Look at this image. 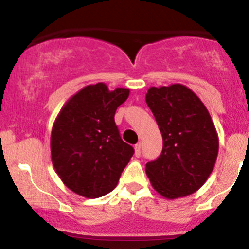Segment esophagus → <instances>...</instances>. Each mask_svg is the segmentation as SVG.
Returning <instances> with one entry per match:
<instances>
[{
    "mask_svg": "<svg viewBox=\"0 0 249 249\" xmlns=\"http://www.w3.org/2000/svg\"><path fill=\"white\" fill-rule=\"evenodd\" d=\"M141 155V142H138L135 145V156H140Z\"/></svg>",
    "mask_w": 249,
    "mask_h": 249,
    "instance_id": "1",
    "label": "esophagus"
}]
</instances>
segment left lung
<instances>
[{
	"mask_svg": "<svg viewBox=\"0 0 249 249\" xmlns=\"http://www.w3.org/2000/svg\"><path fill=\"white\" fill-rule=\"evenodd\" d=\"M145 100L162 135L161 155L145 167L152 187L169 200L194 194L211 175L218 154L211 115L182 84L151 87Z\"/></svg>",
	"mask_w": 249,
	"mask_h": 249,
	"instance_id": "8db88e82",
	"label": "left lung"
}]
</instances>
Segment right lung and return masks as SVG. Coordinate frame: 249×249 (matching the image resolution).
<instances>
[{
    "instance_id": "right-lung-1",
    "label": "right lung",
    "mask_w": 249,
    "mask_h": 249,
    "mask_svg": "<svg viewBox=\"0 0 249 249\" xmlns=\"http://www.w3.org/2000/svg\"><path fill=\"white\" fill-rule=\"evenodd\" d=\"M97 83L80 89L60 109L51 134V155L64 185L87 198L109 194L134 154L122 140L114 115L129 97Z\"/></svg>"
}]
</instances>
